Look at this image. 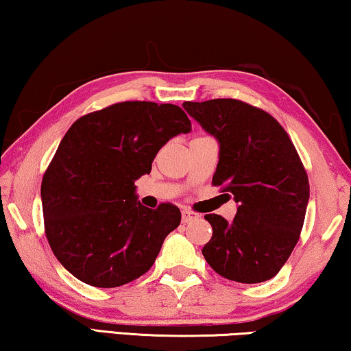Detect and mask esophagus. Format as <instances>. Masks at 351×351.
Returning a JSON list of instances; mask_svg holds the SVG:
<instances>
[{"instance_id": "obj_1", "label": "esophagus", "mask_w": 351, "mask_h": 351, "mask_svg": "<svg viewBox=\"0 0 351 351\" xmlns=\"http://www.w3.org/2000/svg\"><path fill=\"white\" fill-rule=\"evenodd\" d=\"M199 218V215L197 213H194V212H191L190 208H183L182 210V223H191V221H194V219H197Z\"/></svg>"}]
</instances>
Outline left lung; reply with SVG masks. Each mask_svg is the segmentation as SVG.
Wrapping results in <instances>:
<instances>
[{
    "label": "left lung",
    "mask_w": 351,
    "mask_h": 351,
    "mask_svg": "<svg viewBox=\"0 0 351 351\" xmlns=\"http://www.w3.org/2000/svg\"><path fill=\"white\" fill-rule=\"evenodd\" d=\"M183 108L218 139L212 183L239 204L232 223L206 215L213 235L202 254L230 281H268L292 254L309 201V180L292 139L271 114L245 101H185Z\"/></svg>",
    "instance_id": "obj_1"
}]
</instances>
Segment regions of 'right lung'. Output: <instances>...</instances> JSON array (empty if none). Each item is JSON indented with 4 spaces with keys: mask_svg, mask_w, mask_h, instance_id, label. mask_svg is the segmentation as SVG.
<instances>
[{
    "mask_svg": "<svg viewBox=\"0 0 351 351\" xmlns=\"http://www.w3.org/2000/svg\"><path fill=\"white\" fill-rule=\"evenodd\" d=\"M188 132L180 106L154 101H121L72 123L40 186L47 240L69 273L111 289L149 271L182 215L169 202L141 206L134 180Z\"/></svg>",
    "mask_w": 351,
    "mask_h": 351,
    "instance_id": "right-lung-1",
    "label": "right lung"
}]
</instances>
